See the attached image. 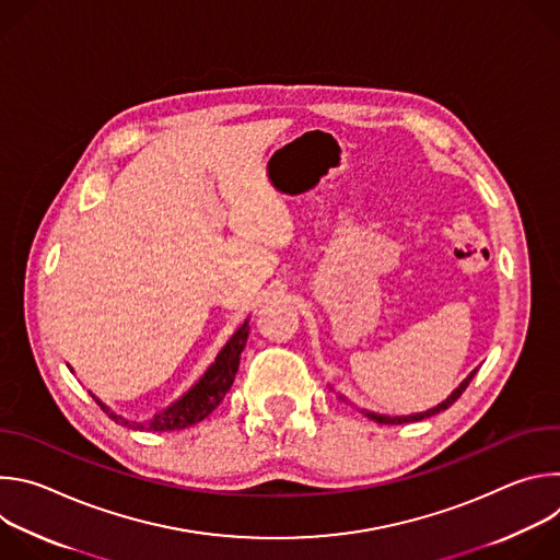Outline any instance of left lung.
Returning <instances> with one entry per match:
<instances>
[{
    "instance_id": "obj_1",
    "label": "left lung",
    "mask_w": 560,
    "mask_h": 560,
    "mask_svg": "<svg viewBox=\"0 0 560 560\" xmlns=\"http://www.w3.org/2000/svg\"><path fill=\"white\" fill-rule=\"evenodd\" d=\"M478 372V368L476 370H471L469 374H467V378L465 381H460V385L445 398L443 404H439L436 408H432V410H428V412H419V415H410V417H385V415H374V412H368V410H361L368 419H372V421H376V423H381V425H401V423H410V421H421V419H428V417H432V415H439V412H443V410H447L456 398L465 392V387L469 385V381L474 378V374ZM346 401V398H343Z\"/></svg>"
}]
</instances>
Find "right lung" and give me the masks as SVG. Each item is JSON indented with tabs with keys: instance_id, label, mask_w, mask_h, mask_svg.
<instances>
[{
	"instance_id": "obj_1",
	"label": "right lung",
	"mask_w": 560,
	"mask_h": 560,
	"mask_svg": "<svg viewBox=\"0 0 560 560\" xmlns=\"http://www.w3.org/2000/svg\"><path fill=\"white\" fill-rule=\"evenodd\" d=\"M250 335V326L248 322H244L238 326V330L230 337V341L221 348V352L217 354L214 363L203 372V376L182 396L177 398L175 404H171L166 410L156 412L152 419L141 421V423H132L126 421L124 417L115 415L108 406H104L97 396H93L97 406L115 421L121 423L126 428L132 430H145V432H173V430H184L190 428L199 421H203L221 401L225 392L232 387L234 383V374L238 370V361H242V352L246 348Z\"/></svg>"
}]
</instances>
